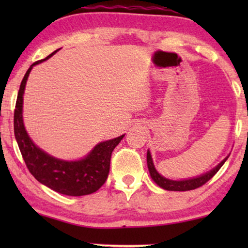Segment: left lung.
Here are the masks:
<instances>
[{
    "label": "left lung",
    "instance_id": "8db88e82",
    "mask_svg": "<svg viewBox=\"0 0 248 248\" xmlns=\"http://www.w3.org/2000/svg\"><path fill=\"white\" fill-rule=\"evenodd\" d=\"M228 157L223 159V160L220 162L217 167L213 168L212 170L205 172V174H203L201 176H198V177L195 178L183 179V181H172V179H168L159 174V172L155 170L154 161H152V158H151V154L149 150L147 152V162H148V168H149V171H150L151 178L154 179L155 184L160 186L161 188L167 189V191H191V189H195L200 187V186L204 185L206 182L210 181V179H211L213 176L218 172L219 169L222 167V165L225 164Z\"/></svg>",
    "mask_w": 248,
    "mask_h": 248
}]
</instances>
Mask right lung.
Masks as SVG:
<instances>
[{"instance_id": "right-lung-1", "label": "right lung", "mask_w": 248, "mask_h": 248, "mask_svg": "<svg viewBox=\"0 0 248 248\" xmlns=\"http://www.w3.org/2000/svg\"><path fill=\"white\" fill-rule=\"evenodd\" d=\"M56 52L57 50L53 52L46 59L31 64L23 77L16 103L15 120H13L15 137L27 168L37 181L61 194L71 196L88 195L98 191L106 182L109 174L111 152L125 134L111 140L100 142L87 157L77 161H65L54 158L33 143L23 125V93L32 66L49 59Z\"/></svg>"}]
</instances>
